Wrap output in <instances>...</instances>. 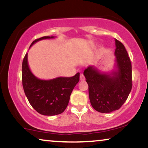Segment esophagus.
Returning a JSON list of instances; mask_svg holds the SVG:
<instances>
[{"label": "esophagus", "mask_w": 148, "mask_h": 148, "mask_svg": "<svg viewBox=\"0 0 148 148\" xmlns=\"http://www.w3.org/2000/svg\"><path fill=\"white\" fill-rule=\"evenodd\" d=\"M80 80H82V81L85 80V77H84V76L82 74H80Z\"/></svg>", "instance_id": "obj_1"}]
</instances>
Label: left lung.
I'll return each instance as SVG.
<instances>
[{"label":"left lung","mask_w":148,"mask_h":148,"mask_svg":"<svg viewBox=\"0 0 148 148\" xmlns=\"http://www.w3.org/2000/svg\"><path fill=\"white\" fill-rule=\"evenodd\" d=\"M115 70L101 72L89 66L84 71L88 85L92 107L101 113H110L121 108L132 88V67L123 43L115 39Z\"/></svg>","instance_id":"obj_1"}]
</instances>
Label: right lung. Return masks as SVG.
<instances>
[{"mask_svg":"<svg viewBox=\"0 0 148 148\" xmlns=\"http://www.w3.org/2000/svg\"><path fill=\"white\" fill-rule=\"evenodd\" d=\"M55 36H43L33 41L34 43ZM80 73L72 77H58L51 80H41L31 72L27 62V53L22 63V84L24 92L30 105L39 114L54 116L66 110L70 95L79 81Z\"/></svg>","mask_w":148,"mask_h":148,"instance_id":"obj_1","label":"right lung"}]
</instances>
